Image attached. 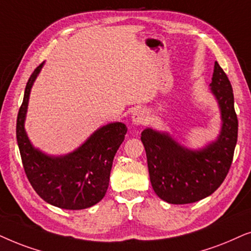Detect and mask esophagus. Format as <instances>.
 I'll return each instance as SVG.
<instances>
[{"label":"esophagus","mask_w":251,"mask_h":251,"mask_svg":"<svg viewBox=\"0 0 251 251\" xmlns=\"http://www.w3.org/2000/svg\"><path fill=\"white\" fill-rule=\"evenodd\" d=\"M131 119H132V124L133 125H145V124L148 122V115H147V112L145 110H135L134 112L132 113L131 116Z\"/></svg>","instance_id":"obj_1"}]
</instances>
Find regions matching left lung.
Returning <instances> with one entry per match:
<instances>
[{
	"mask_svg": "<svg viewBox=\"0 0 251 251\" xmlns=\"http://www.w3.org/2000/svg\"><path fill=\"white\" fill-rule=\"evenodd\" d=\"M209 86L222 119L215 141L190 149L168 132L148 127L141 133L152 189L171 204H188L208 198L222 185L232 164L238 141V117L232 85L217 62Z\"/></svg>",
	"mask_w": 251,
	"mask_h": 251,
	"instance_id": "8db88e82",
	"label": "left lung"
}]
</instances>
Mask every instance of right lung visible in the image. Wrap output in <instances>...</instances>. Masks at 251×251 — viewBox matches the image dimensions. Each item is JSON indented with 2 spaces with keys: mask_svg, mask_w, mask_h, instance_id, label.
<instances>
[{
  "mask_svg": "<svg viewBox=\"0 0 251 251\" xmlns=\"http://www.w3.org/2000/svg\"><path fill=\"white\" fill-rule=\"evenodd\" d=\"M43 64L29 76L17 117L16 134L23 166L32 187L47 203L66 210L91 208L104 198L113 158L127 127L119 122L106 124L66 155H48L35 148L25 131V120L31 89Z\"/></svg>",
  "mask_w": 251,
  "mask_h": 251,
  "instance_id": "obj_1",
  "label": "right lung"
}]
</instances>
